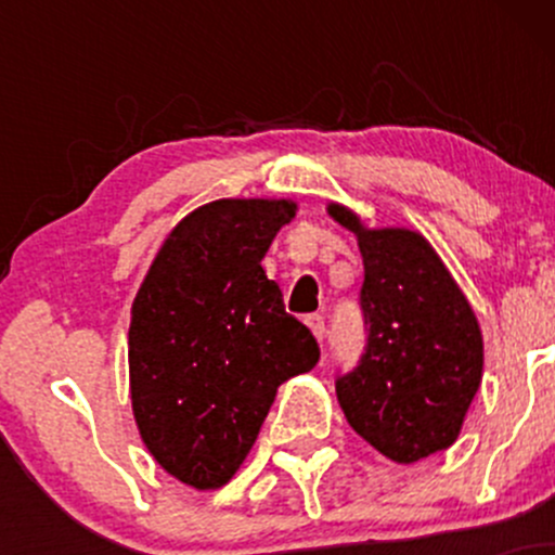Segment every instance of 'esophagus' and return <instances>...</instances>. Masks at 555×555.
<instances>
[{
    "label": "esophagus",
    "instance_id": "34e87169",
    "mask_svg": "<svg viewBox=\"0 0 555 555\" xmlns=\"http://www.w3.org/2000/svg\"><path fill=\"white\" fill-rule=\"evenodd\" d=\"M310 326V331H313V336L318 341H323V336H326V321H323V315H308V321H305Z\"/></svg>",
    "mask_w": 555,
    "mask_h": 555
}]
</instances>
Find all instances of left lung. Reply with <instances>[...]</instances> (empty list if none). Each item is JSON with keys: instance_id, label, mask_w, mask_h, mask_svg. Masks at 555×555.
Returning <instances> with one entry per match:
<instances>
[{"instance_id": "1", "label": "left lung", "mask_w": 555, "mask_h": 555, "mask_svg": "<svg viewBox=\"0 0 555 555\" xmlns=\"http://www.w3.org/2000/svg\"><path fill=\"white\" fill-rule=\"evenodd\" d=\"M328 216L358 237L367 347L336 380L344 417L397 464H415L460 438L482 380V334L473 305L415 229H371L352 208Z\"/></svg>"}]
</instances>
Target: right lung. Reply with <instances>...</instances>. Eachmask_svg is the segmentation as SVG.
I'll use <instances>...</instances> for the list:
<instances>
[{
    "label": "right lung",
    "instance_id": "obj_1",
    "mask_svg": "<svg viewBox=\"0 0 555 555\" xmlns=\"http://www.w3.org/2000/svg\"><path fill=\"white\" fill-rule=\"evenodd\" d=\"M295 214L286 197L195 208L167 234L132 302L127 362L138 433L195 490L232 480L279 386L321 354L260 266Z\"/></svg>",
    "mask_w": 555,
    "mask_h": 555
}]
</instances>
